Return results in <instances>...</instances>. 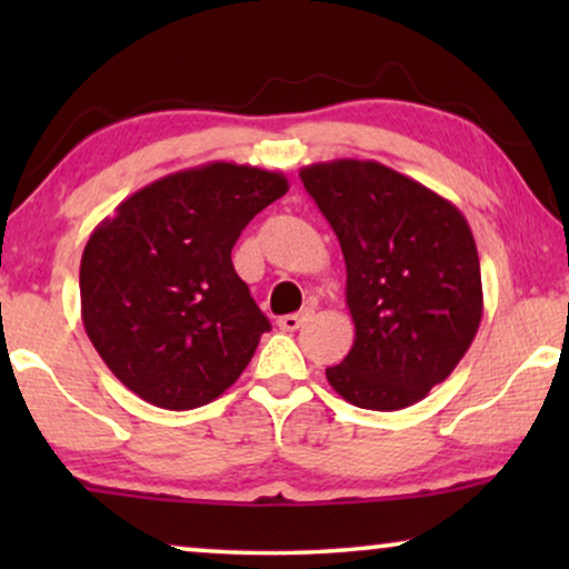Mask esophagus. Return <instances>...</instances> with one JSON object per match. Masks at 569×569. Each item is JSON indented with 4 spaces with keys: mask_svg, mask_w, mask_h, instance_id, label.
I'll return each mask as SVG.
<instances>
[{
    "mask_svg": "<svg viewBox=\"0 0 569 569\" xmlns=\"http://www.w3.org/2000/svg\"><path fill=\"white\" fill-rule=\"evenodd\" d=\"M310 316H313V310H310V308L300 310V313H287V316L279 318L277 326H279V329H282V331H298L302 323L310 321Z\"/></svg>",
    "mask_w": 569,
    "mask_h": 569,
    "instance_id": "1",
    "label": "esophagus"
}]
</instances>
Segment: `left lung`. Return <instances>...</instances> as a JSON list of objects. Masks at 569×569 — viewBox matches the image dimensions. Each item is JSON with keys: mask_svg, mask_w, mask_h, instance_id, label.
Wrapping results in <instances>:
<instances>
[{"mask_svg": "<svg viewBox=\"0 0 569 569\" xmlns=\"http://www.w3.org/2000/svg\"><path fill=\"white\" fill-rule=\"evenodd\" d=\"M300 178L339 238L355 321L352 349L326 378L360 409L422 401L469 352L485 313L469 222L376 160L313 162Z\"/></svg>", "mask_w": 569, "mask_h": 569, "instance_id": "1", "label": "left lung"}]
</instances>
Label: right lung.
<instances>
[{"mask_svg":"<svg viewBox=\"0 0 569 569\" xmlns=\"http://www.w3.org/2000/svg\"><path fill=\"white\" fill-rule=\"evenodd\" d=\"M290 183L279 170L204 162L131 193L80 263L84 331L139 399L186 411L240 378L271 326L230 251Z\"/></svg>","mask_w":569,"mask_h":569,"instance_id":"obj_1","label":"right lung"}]
</instances>
